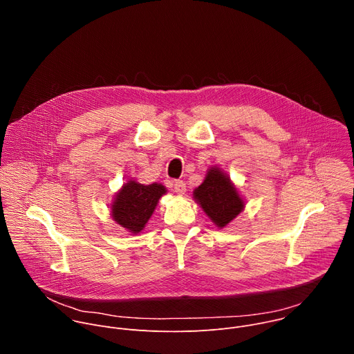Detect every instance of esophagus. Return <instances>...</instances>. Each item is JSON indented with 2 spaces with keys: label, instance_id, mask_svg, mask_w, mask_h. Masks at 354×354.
I'll use <instances>...</instances> for the list:
<instances>
[{
  "label": "esophagus",
  "instance_id": "esophagus-1",
  "mask_svg": "<svg viewBox=\"0 0 354 354\" xmlns=\"http://www.w3.org/2000/svg\"><path fill=\"white\" fill-rule=\"evenodd\" d=\"M174 189H175L176 193L183 194L186 192V183L183 180H175L174 182Z\"/></svg>",
  "mask_w": 354,
  "mask_h": 354
}]
</instances>
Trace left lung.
Wrapping results in <instances>:
<instances>
[{
	"mask_svg": "<svg viewBox=\"0 0 354 354\" xmlns=\"http://www.w3.org/2000/svg\"><path fill=\"white\" fill-rule=\"evenodd\" d=\"M193 197L220 228H224L243 209V200L235 186L218 168L207 172L205 182L194 189Z\"/></svg>",
	"mask_w": 354,
	"mask_h": 354,
	"instance_id": "left-lung-1",
	"label": "left lung"
}]
</instances>
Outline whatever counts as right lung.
Instances as JSON below:
<instances>
[{"label": "right lung", "instance_id": "obj_1", "mask_svg": "<svg viewBox=\"0 0 354 354\" xmlns=\"http://www.w3.org/2000/svg\"><path fill=\"white\" fill-rule=\"evenodd\" d=\"M165 193V187L160 183L141 185L129 180L116 194L112 217L129 232L137 234L153 216L160 197Z\"/></svg>", "mask_w": 354, "mask_h": 354}]
</instances>
